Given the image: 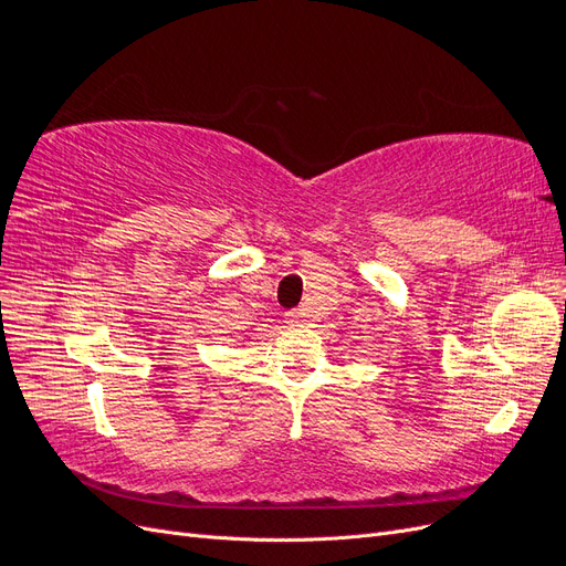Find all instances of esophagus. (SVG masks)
I'll use <instances>...</instances> for the list:
<instances>
[{"label":"esophagus","instance_id":"34e87169","mask_svg":"<svg viewBox=\"0 0 566 566\" xmlns=\"http://www.w3.org/2000/svg\"><path fill=\"white\" fill-rule=\"evenodd\" d=\"M304 321H306V316H304L302 310L287 312V323H290V325H304Z\"/></svg>","mask_w":566,"mask_h":566}]
</instances>
